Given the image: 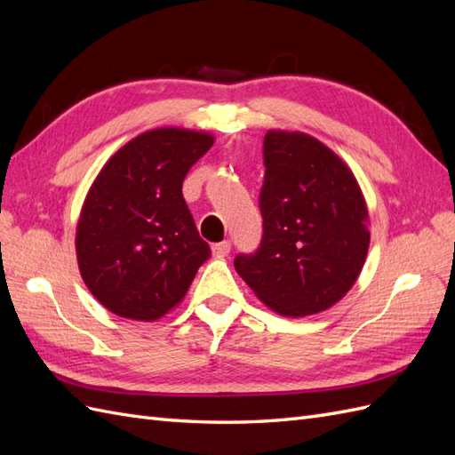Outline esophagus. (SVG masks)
Segmentation results:
<instances>
[{
    "mask_svg": "<svg viewBox=\"0 0 455 455\" xmlns=\"http://www.w3.org/2000/svg\"><path fill=\"white\" fill-rule=\"evenodd\" d=\"M229 251H231V243L229 241H222V243L212 244V252L216 256H228Z\"/></svg>",
    "mask_w": 455,
    "mask_h": 455,
    "instance_id": "34e87169",
    "label": "esophagus"
}]
</instances>
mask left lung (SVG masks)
Wrapping results in <instances>:
<instances>
[{"instance_id":"left-lung-1","label":"left lung","mask_w":455,"mask_h":455,"mask_svg":"<svg viewBox=\"0 0 455 455\" xmlns=\"http://www.w3.org/2000/svg\"><path fill=\"white\" fill-rule=\"evenodd\" d=\"M259 189L261 241L235 256L254 294L286 316L334 306L364 266L368 211L353 172L334 151L304 132L269 131Z\"/></svg>"}]
</instances>
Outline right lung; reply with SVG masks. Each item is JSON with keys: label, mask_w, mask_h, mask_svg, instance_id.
<instances>
[{"label": "right lung", "mask_w": 455, "mask_h": 455, "mask_svg": "<svg viewBox=\"0 0 455 455\" xmlns=\"http://www.w3.org/2000/svg\"><path fill=\"white\" fill-rule=\"evenodd\" d=\"M214 144L186 129L148 131L123 146L91 186L76 251L91 294L112 313L156 321L180 301L211 256L182 196Z\"/></svg>", "instance_id": "1"}]
</instances>
